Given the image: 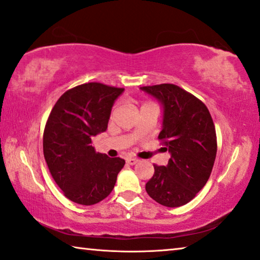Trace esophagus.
<instances>
[{
	"label": "esophagus",
	"instance_id": "esophagus-1",
	"mask_svg": "<svg viewBox=\"0 0 260 260\" xmlns=\"http://www.w3.org/2000/svg\"><path fill=\"white\" fill-rule=\"evenodd\" d=\"M125 161H126V164H129V165H135V164L138 162V159H136V158H126Z\"/></svg>",
	"mask_w": 260,
	"mask_h": 260
}]
</instances>
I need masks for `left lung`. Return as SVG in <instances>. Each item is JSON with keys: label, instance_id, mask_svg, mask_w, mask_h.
Here are the masks:
<instances>
[{"label": "left lung", "instance_id": "obj_1", "mask_svg": "<svg viewBox=\"0 0 260 260\" xmlns=\"http://www.w3.org/2000/svg\"><path fill=\"white\" fill-rule=\"evenodd\" d=\"M141 89L162 103V130L158 139L171 153L167 166L153 164V177L145 189L162 206H183L205 187L213 171L217 152L213 118L201 100L173 83Z\"/></svg>", "mask_w": 260, "mask_h": 260}]
</instances>
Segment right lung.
Wrapping results in <instances>:
<instances>
[{
    "label": "right lung",
    "mask_w": 260,
    "mask_h": 260,
    "mask_svg": "<svg viewBox=\"0 0 260 260\" xmlns=\"http://www.w3.org/2000/svg\"><path fill=\"white\" fill-rule=\"evenodd\" d=\"M124 88L88 82L65 91L52 108L43 135L44 157L55 183L71 201L95 205L111 193L124 159L91 146L107 130L111 108Z\"/></svg>",
    "instance_id": "1"
}]
</instances>
